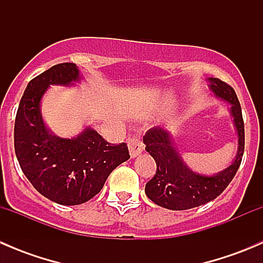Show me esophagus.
<instances>
[{
  "label": "esophagus",
  "mask_w": 263,
  "mask_h": 263,
  "mask_svg": "<svg viewBox=\"0 0 263 263\" xmlns=\"http://www.w3.org/2000/svg\"><path fill=\"white\" fill-rule=\"evenodd\" d=\"M127 146H128L131 158H136L137 155H140V154L145 150L144 144H142L141 140L137 139V137H132V139L127 140Z\"/></svg>",
  "instance_id": "obj_1"
}]
</instances>
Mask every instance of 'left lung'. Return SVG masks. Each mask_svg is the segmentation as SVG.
I'll return each instance as SVG.
<instances>
[{
	"label": "left lung",
	"instance_id": "1",
	"mask_svg": "<svg viewBox=\"0 0 263 263\" xmlns=\"http://www.w3.org/2000/svg\"><path fill=\"white\" fill-rule=\"evenodd\" d=\"M214 97L230 104L238 137V150L229 166L215 174L192 171L177 148L171 131L165 126H155L144 136L146 151L156 163V174L146 183L145 193L154 203L168 210H188L215 200L234 178L245 153V123L242 108L234 89L216 78H208Z\"/></svg>",
	"mask_w": 263,
	"mask_h": 263
}]
</instances>
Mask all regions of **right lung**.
<instances>
[{
  "mask_svg": "<svg viewBox=\"0 0 263 263\" xmlns=\"http://www.w3.org/2000/svg\"><path fill=\"white\" fill-rule=\"evenodd\" d=\"M81 80L75 63H60L44 71L28 84L15 119V154L21 171L41 195L65 206L94 197L108 176L129 159L124 142L108 144L90 126L66 139L46 124L41 105L50 85L75 86Z\"/></svg>",
  "mask_w": 263,
  "mask_h": 263,
  "instance_id": "add662e5",
  "label": "right lung"
}]
</instances>
